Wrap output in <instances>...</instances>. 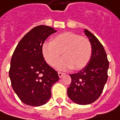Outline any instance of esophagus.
<instances>
[{
	"label": "esophagus",
	"mask_w": 120,
	"mask_h": 120,
	"mask_svg": "<svg viewBox=\"0 0 120 120\" xmlns=\"http://www.w3.org/2000/svg\"><path fill=\"white\" fill-rule=\"evenodd\" d=\"M58 76H59V78H62V77L63 76H64V73L60 72L58 73Z\"/></svg>",
	"instance_id": "obj_1"
}]
</instances>
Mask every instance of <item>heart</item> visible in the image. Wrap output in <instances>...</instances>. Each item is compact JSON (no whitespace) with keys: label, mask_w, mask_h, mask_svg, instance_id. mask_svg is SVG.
<instances>
[{"label":"heart","mask_w":120,"mask_h":120,"mask_svg":"<svg viewBox=\"0 0 120 120\" xmlns=\"http://www.w3.org/2000/svg\"><path fill=\"white\" fill-rule=\"evenodd\" d=\"M92 52V45L88 38L71 32L56 36L51 42H44L42 47L44 58L50 66H54L62 53L64 57L56 66L60 70L84 68L90 60Z\"/></svg>","instance_id":"b5f03b06"}]
</instances>
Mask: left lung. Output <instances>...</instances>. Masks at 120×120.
<instances>
[{"mask_svg": "<svg viewBox=\"0 0 120 120\" xmlns=\"http://www.w3.org/2000/svg\"><path fill=\"white\" fill-rule=\"evenodd\" d=\"M92 52L88 64L80 72L70 74L72 78L68 96L80 105L93 103L100 96L108 80L109 62L104 48L92 32L85 29Z\"/></svg>", "mask_w": 120, "mask_h": 120, "instance_id": "8db88e82", "label": "left lung"}]
</instances>
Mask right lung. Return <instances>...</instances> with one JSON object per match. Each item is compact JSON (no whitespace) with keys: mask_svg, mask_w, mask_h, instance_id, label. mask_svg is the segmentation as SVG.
Here are the masks:
<instances>
[{"mask_svg":"<svg viewBox=\"0 0 120 120\" xmlns=\"http://www.w3.org/2000/svg\"><path fill=\"white\" fill-rule=\"evenodd\" d=\"M52 27L40 25L25 34L12 54L9 70L12 87L24 104L40 106L51 97L52 85L59 80L58 72L44 60L42 47L56 32Z\"/></svg>","mask_w":120,"mask_h":120,"instance_id":"right-lung-1","label":"right lung"}]
</instances>
